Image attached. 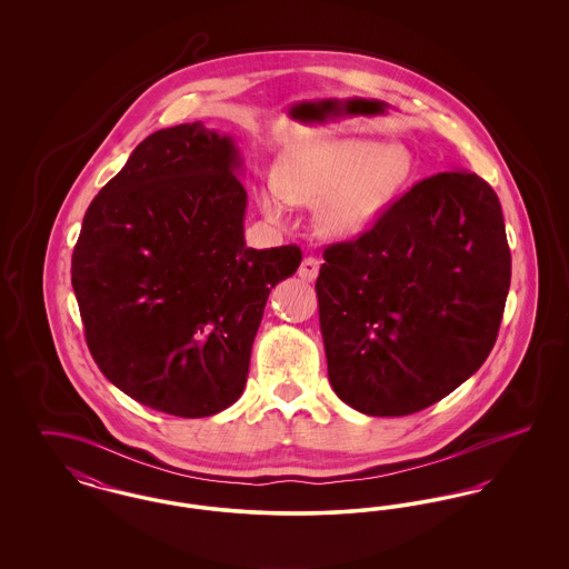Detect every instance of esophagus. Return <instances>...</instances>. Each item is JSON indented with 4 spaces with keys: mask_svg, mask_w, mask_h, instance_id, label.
Masks as SVG:
<instances>
[{
    "mask_svg": "<svg viewBox=\"0 0 569 569\" xmlns=\"http://www.w3.org/2000/svg\"><path fill=\"white\" fill-rule=\"evenodd\" d=\"M318 272H320V260L318 258H305L298 267V277L302 281H316L318 279Z\"/></svg>",
    "mask_w": 569,
    "mask_h": 569,
    "instance_id": "obj_1",
    "label": "esophagus"
}]
</instances>
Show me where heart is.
Segmentation results:
<instances>
[{"label": "heart", "mask_w": 569, "mask_h": 569, "mask_svg": "<svg viewBox=\"0 0 569 569\" xmlns=\"http://www.w3.org/2000/svg\"><path fill=\"white\" fill-rule=\"evenodd\" d=\"M413 174L403 144L369 138H318L288 149L274 168V183L258 191V207L281 221L288 204L316 207L313 221L328 241H352L367 230Z\"/></svg>", "instance_id": "heart-1"}]
</instances>
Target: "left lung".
<instances>
[{
	"label": "left lung",
	"instance_id": "obj_1",
	"mask_svg": "<svg viewBox=\"0 0 569 569\" xmlns=\"http://www.w3.org/2000/svg\"><path fill=\"white\" fill-rule=\"evenodd\" d=\"M325 260L316 292L328 379L356 411H420L487 360L512 258L499 198L478 174L420 181Z\"/></svg>",
	"mask_w": 569,
	"mask_h": 569
}]
</instances>
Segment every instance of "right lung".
Segmentation results:
<instances>
[{"instance_id":"1","label":"right lung","mask_w":569,"mask_h":569,"mask_svg":"<svg viewBox=\"0 0 569 569\" xmlns=\"http://www.w3.org/2000/svg\"><path fill=\"white\" fill-rule=\"evenodd\" d=\"M243 156L202 121L147 136L89 204L72 288L89 352L138 403L181 418L237 403L295 244H244Z\"/></svg>"}]
</instances>
